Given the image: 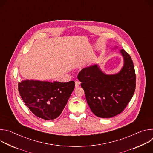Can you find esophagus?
<instances>
[{
    "label": "esophagus",
    "mask_w": 153,
    "mask_h": 153,
    "mask_svg": "<svg viewBox=\"0 0 153 153\" xmlns=\"http://www.w3.org/2000/svg\"><path fill=\"white\" fill-rule=\"evenodd\" d=\"M80 85V82L78 80H75V86L76 88H77V87H79Z\"/></svg>",
    "instance_id": "obj_1"
}]
</instances>
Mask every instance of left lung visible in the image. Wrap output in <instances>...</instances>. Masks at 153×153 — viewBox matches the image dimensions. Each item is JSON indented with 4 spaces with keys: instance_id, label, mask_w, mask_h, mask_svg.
Here are the masks:
<instances>
[{
    "instance_id": "1",
    "label": "left lung",
    "mask_w": 153,
    "mask_h": 153,
    "mask_svg": "<svg viewBox=\"0 0 153 153\" xmlns=\"http://www.w3.org/2000/svg\"><path fill=\"white\" fill-rule=\"evenodd\" d=\"M120 53L125 63L119 73L105 74L95 65L82 69L77 75L86 102L99 117L110 118L121 113L134 93L136 77L133 60L125 50Z\"/></svg>"
}]
</instances>
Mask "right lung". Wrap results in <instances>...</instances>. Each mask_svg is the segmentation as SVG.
Listing matches in <instances>:
<instances>
[{"instance_id": "add662e5", "label": "right lung", "mask_w": 153, "mask_h": 153, "mask_svg": "<svg viewBox=\"0 0 153 153\" xmlns=\"http://www.w3.org/2000/svg\"><path fill=\"white\" fill-rule=\"evenodd\" d=\"M75 82L24 80L18 83L19 94L26 106L37 117L45 120L58 117L67 105Z\"/></svg>"}]
</instances>
